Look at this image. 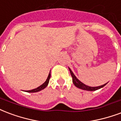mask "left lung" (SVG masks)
I'll return each mask as SVG.
<instances>
[{"instance_id": "left-lung-1", "label": "left lung", "mask_w": 121, "mask_h": 121, "mask_svg": "<svg viewBox=\"0 0 121 121\" xmlns=\"http://www.w3.org/2000/svg\"><path fill=\"white\" fill-rule=\"evenodd\" d=\"M69 69L70 74H71V76H72V82L74 83V85L76 86V87L80 88V89H82V90H87V91H95V90H98V89H100V88H103V86H104L106 85V84L108 83H105V84L103 85L99 86H89L88 85H86L85 84H84V83H82L81 81H79L78 79L77 78L76 76L74 75V74L72 72V71L69 67Z\"/></svg>"}]
</instances>
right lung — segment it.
<instances>
[{
    "label": "right lung",
    "mask_w": 121,
    "mask_h": 121,
    "mask_svg": "<svg viewBox=\"0 0 121 121\" xmlns=\"http://www.w3.org/2000/svg\"><path fill=\"white\" fill-rule=\"evenodd\" d=\"M50 78H51V70H50V72H49V76L47 77V79H46V81H45L44 83H43L42 85H40V86H38L36 88H35V89H33V90H26V91H25V92H39V91H41L43 89H44L45 88H46L48 85V84H49V79H50Z\"/></svg>",
    "instance_id": "1"
}]
</instances>
